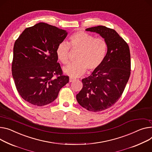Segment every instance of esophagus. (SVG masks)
Instances as JSON below:
<instances>
[{
  "label": "esophagus",
  "instance_id": "1",
  "mask_svg": "<svg viewBox=\"0 0 152 152\" xmlns=\"http://www.w3.org/2000/svg\"><path fill=\"white\" fill-rule=\"evenodd\" d=\"M75 80V78L72 77H69V82H72V81H74Z\"/></svg>",
  "mask_w": 152,
  "mask_h": 152
}]
</instances>
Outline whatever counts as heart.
Segmentation results:
<instances>
[{"instance_id":"1","label":"heart","mask_w":152,"mask_h":152,"mask_svg":"<svg viewBox=\"0 0 152 152\" xmlns=\"http://www.w3.org/2000/svg\"><path fill=\"white\" fill-rule=\"evenodd\" d=\"M70 44L72 48L80 50L76 61L64 67L65 74L72 77L83 75L87 71H94L103 63L106 56L107 45L106 41L101 38H95L86 32L79 31L73 33L69 37ZM69 45L63 42L58 45L56 53L63 64L69 62Z\"/></svg>"}]
</instances>
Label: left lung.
Listing matches in <instances>:
<instances>
[{"instance_id":"8db88e82","label":"left lung","mask_w":152,"mask_h":152,"mask_svg":"<svg viewBox=\"0 0 152 152\" xmlns=\"http://www.w3.org/2000/svg\"><path fill=\"white\" fill-rule=\"evenodd\" d=\"M106 41L107 52L100 66L82 80L83 88L76 96L80 105L88 111L105 110L121 97L130 75L129 47L114 30L99 26L86 29Z\"/></svg>"}]
</instances>
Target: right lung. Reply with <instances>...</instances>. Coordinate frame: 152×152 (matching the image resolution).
Listing matches in <instances>:
<instances>
[{
	"mask_svg": "<svg viewBox=\"0 0 152 152\" xmlns=\"http://www.w3.org/2000/svg\"><path fill=\"white\" fill-rule=\"evenodd\" d=\"M66 30L39 22L26 28L15 42L12 75L22 98L37 106L53 102L69 82L57 62L56 50Z\"/></svg>",
	"mask_w": 152,
	"mask_h": 152,
	"instance_id": "right-lung-1",
	"label": "right lung"
}]
</instances>
